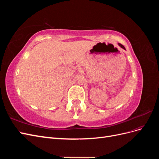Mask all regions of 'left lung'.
<instances>
[{
    "label": "left lung",
    "mask_w": 159,
    "mask_h": 159,
    "mask_svg": "<svg viewBox=\"0 0 159 159\" xmlns=\"http://www.w3.org/2000/svg\"><path fill=\"white\" fill-rule=\"evenodd\" d=\"M118 45L120 46V47H121V48H122L123 49H124V50H125V47L122 45V44H119H119H118Z\"/></svg>",
    "instance_id": "left-lung-1"
}]
</instances>
